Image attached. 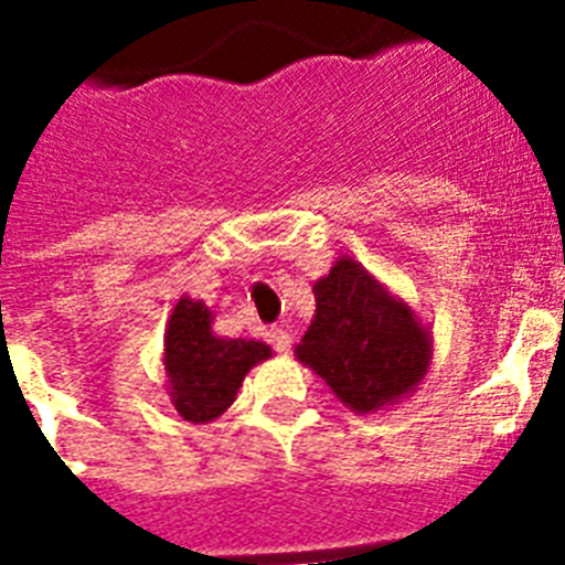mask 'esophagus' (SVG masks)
<instances>
[{"mask_svg": "<svg viewBox=\"0 0 565 565\" xmlns=\"http://www.w3.org/2000/svg\"><path fill=\"white\" fill-rule=\"evenodd\" d=\"M266 337H269V343H273V349H275V352H281V354H287V352H290V345H292V334H290V331H287V328H284V326H275V328H269V331H266Z\"/></svg>", "mask_w": 565, "mask_h": 565, "instance_id": "34e87169", "label": "esophagus"}]
</instances>
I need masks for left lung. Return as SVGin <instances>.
Returning <instances> with one entry per match:
<instances>
[{"mask_svg": "<svg viewBox=\"0 0 565 565\" xmlns=\"http://www.w3.org/2000/svg\"><path fill=\"white\" fill-rule=\"evenodd\" d=\"M313 299L317 313L296 361L349 411L366 416L416 393L430 370L434 337L407 301L349 255L313 284Z\"/></svg>", "mask_w": 565, "mask_h": 565, "instance_id": "left-lung-1", "label": "left lung"}]
</instances>
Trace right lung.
Wrapping results in <instances>:
<instances>
[{"label":"right lung","instance_id":"obj_1","mask_svg":"<svg viewBox=\"0 0 565 565\" xmlns=\"http://www.w3.org/2000/svg\"><path fill=\"white\" fill-rule=\"evenodd\" d=\"M273 358L260 340H231L213 331V310L181 296L163 331V375L172 407L193 425L220 419L228 411L243 377Z\"/></svg>","mask_w":565,"mask_h":565}]
</instances>
